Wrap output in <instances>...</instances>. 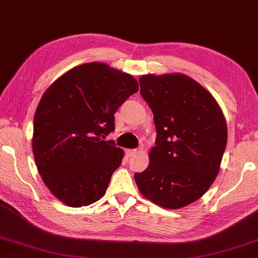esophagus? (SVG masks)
Returning a JSON list of instances; mask_svg holds the SVG:
<instances>
[{"instance_id":"obj_1","label":"esophagus","mask_w":258,"mask_h":258,"mask_svg":"<svg viewBox=\"0 0 258 258\" xmlns=\"http://www.w3.org/2000/svg\"><path fill=\"white\" fill-rule=\"evenodd\" d=\"M126 153H127L128 157H131V156H133V154L137 153V150H135V149H127V150H126Z\"/></svg>"}]
</instances>
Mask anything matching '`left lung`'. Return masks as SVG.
Instances as JSON below:
<instances>
[{"label": "left lung", "instance_id": "1", "mask_svg": "<svg viewBox=\"0 0 258 258\" xmlns=\"http://www.w3.org/2000/svg\"><path fill=\"white\" fill-rule=\"evenodd\" d=\"M139 82L157 139L148 168L134 175L135 181L159 207H186L218 176L227 145L226 119L212 95L184 74H148Z\"/></svg>", "mask_w": 258, "mask_h": 258}]
</instances>
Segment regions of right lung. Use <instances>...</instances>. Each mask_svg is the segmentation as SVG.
<instances>
[{
	"instance_id": "right-lung-1",
	"label": "right lung",
	"mask_w": 258,
	"mask_h": 258,
	"mask_svg": "<svg viewBox=\"0 0 258 258\" xmlns=\"http://www.w3.org/2000/svg\"><path fill=\"white\" fill-rule=\"evenodd\" d=\"M138 91L130 74L96 62L70 70L46 90L34 117L32 151L60 202L87 207L105 195L124 152L104 139L115 131L116 110Z\"/></svg>"
}]
</instances>
